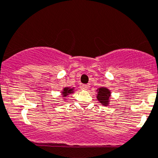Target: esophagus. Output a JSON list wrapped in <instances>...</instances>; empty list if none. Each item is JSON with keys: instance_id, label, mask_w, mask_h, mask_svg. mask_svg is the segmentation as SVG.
Returning <instances> with one entry per match:
<instances>
[{"instance_id": "esophagus-1", "label": "esophagus", "mask_w": 158, "mask_h": 158, "mask_svg": "<svg viewBox=\"0 0 158 158\" xmlns=\"http://www.w3.org/2000/svg\"><path fill=\"white\" fill-rule=\"evenodd\" d=\"M88 87H89V85H82L81 86V88L82 90H88Z\"/></svg>"}]
</instances>
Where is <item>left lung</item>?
<instances>
[{
    "label": "left lung",
    "mask_w": 158,
    "mask_h": 158,
    "mask_svg": "<svg viewBox=\"0 0 158 158\" xmlns=\"http://www.w3.org/2000/svg\"><path fill=\"white\" fill-rule=\"evenodd\" d=\"M97 91V100L104 106H108L110 102V90L105 87H101L98 88Z\"/></svg>",
    "instance_id": "left-lung-1"
}]
</instances>
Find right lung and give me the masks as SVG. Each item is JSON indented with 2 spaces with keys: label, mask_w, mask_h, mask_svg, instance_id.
Returning a JSON list of instances; mask_svg holds the SVG:
<instances>
[{
  "label": "right lung",
  "mask_w": 158,
  "mask_h": 158,
  "mask_svg": "<svg viewBox=\"0 0 158 158\" xmlns=\"http://www.w3.org/2000/svg\"><path fill=\"white\" fill-rule=\"evenodd\" d=\"M73 92H74V88H69V87H67V88H63L62 91H61V95H62L63 97H64V99H65V97H66L67 96H68L69 94H73Z\"/></svg>",
  "instance_id": "1"
}]
</instances>
